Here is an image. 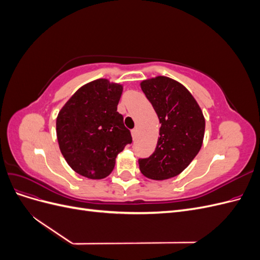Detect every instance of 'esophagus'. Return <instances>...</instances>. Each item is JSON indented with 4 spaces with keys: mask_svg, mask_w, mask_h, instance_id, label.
<instances>
[{
    "mask_svg": "<svg viewBox=\"0 0 260 260\" xmlns=\"http://www.w3.org/2000/svg\"><path fill=\"white\" fill-rule=\"evenodd\" d=\"M131 136H132V139H133V140H137V137H138V130H137V129H133V130H131Z\"/></svg>",
    "mask_w": 260,
    "mask_h": 260,
    "instance_id": "obj_1",
    "label": "esophagus"
}]
</instances>
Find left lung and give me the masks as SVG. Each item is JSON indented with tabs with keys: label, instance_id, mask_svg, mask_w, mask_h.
Segmentation results:
<instances>
[{
	"label": "left lung",
	"instance_id": "1",
	"mask_svg": "<svg viewBox=\"0 0 260 260\" xmlns=\"http://www.w3.org/2000/svg\"><path fill=\"white\" fill-rule=\"evenodd\" d=\"M141 89L153 105L161 125L154 153L139 159L140 170L153 180L176 177L200 152L205 118L185 86L168 77L144 80Z\"/></svg>",
	"mask_w": 260,
	"mask_h": 260
}]
</instances>
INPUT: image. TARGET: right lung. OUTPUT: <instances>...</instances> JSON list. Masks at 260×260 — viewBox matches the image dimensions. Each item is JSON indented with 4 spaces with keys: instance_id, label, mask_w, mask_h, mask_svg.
<instances>
[{
    "instance_id": "obj_1",
    "label": "right lung",
    "mask_w": 260,
    "mask_h": 260,
    "mask_svg": "<svg viewBox=\"0 0 260 260\" xmlns=\"http://www.w3.org/2000/svg\"><path fill=\"white\" fill-rule=\"evenodd\" d=\"M122 85L98 79L68 100L56 119L60 152L77 174L103 179L113 171L117 155L132 142L117 112Z\"/></svg>"
}]
</instances>
